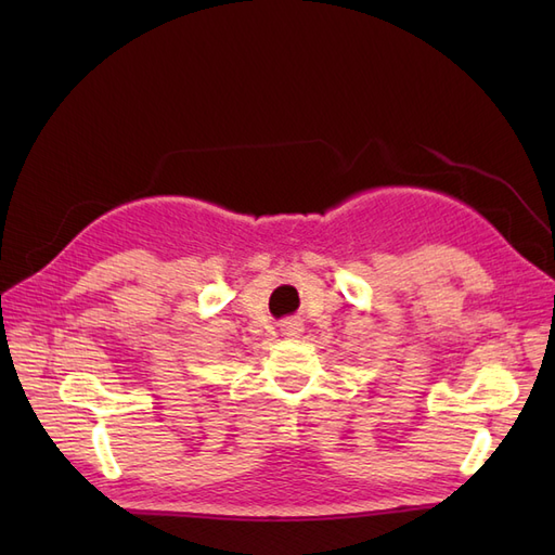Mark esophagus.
Here are the masks:
<instances>
[{
  "mask_svg": "<svg viewBox=\"0 0 555 555\" xmlns=\"http://www.w3.org/2000/svg\"><path fill=\"white\" fill-rule=\"evenodd\" d=\"M300 331H304V324H300L298 319H287V322L282 324V333L284 335H298Z\"/></svg>",
  "mask_w": 555,
  "mask_h": 555,
  "instance_id": "esophagus-1",
  "label": "esophagus"
}]
</instances>
